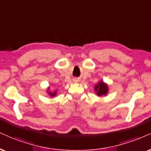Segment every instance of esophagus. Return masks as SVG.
I'll use <instances>...</instances> for the list:
<instances>
[{"label": "esophagus", "mask_w": 151, "mask_h": 151, "mask_svg": "<svg viewBox=\"0 0 151 151\" xmlns=\"http://www.w3.org/2000/svg\"><path fill=\"white\" fill-rule=\"evenodd\" d=\"M73 81H74V82H76V81H77V80H76V79H74V80H73Z\"/></svg>", "instance_id": "esophagus-1"}]
</instances>
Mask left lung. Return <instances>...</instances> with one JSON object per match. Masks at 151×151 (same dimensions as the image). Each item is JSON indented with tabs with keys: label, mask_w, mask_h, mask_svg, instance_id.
<instances>
[{
	"label": "left lung",
	"mask_w": 151,
	"mask_h": 151,
	"mask_svg": "<svg viewBox=\"0 0 151 151\" xmlns=\"http://www.w3.org/2000/svg\"><path fill=\"white\" fill-rule=\"evenodd\" d=\"M94 91H95L96 95L99 96L103 95L106 96L109 93V86H108L106 83L101 81L99 82L97 84L94 85Z\"/></svg>",
	"instance_id": "8db88e82"
}]
</instances>
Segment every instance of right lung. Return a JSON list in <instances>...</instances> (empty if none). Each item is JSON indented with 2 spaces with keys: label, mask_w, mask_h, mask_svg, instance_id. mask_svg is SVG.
<instances>
[{
  "label": "right lung",
  "mask_w": 151,
  "mask_h": 151,
  "mask_svg": "<svg viewBox=\"0 0 151 151\" xmlns=\"http://www.w3.org/2000/svg\"><path fill=\"white\" fill-rule=\"evenodd\" d=\"M50 90V87H49L47 90V94H49L50 96H51V97H54V96L57 95V91H54V92H51Z\"/></svg>",
  "instance_id": "obj_1"
}]
</instances>
